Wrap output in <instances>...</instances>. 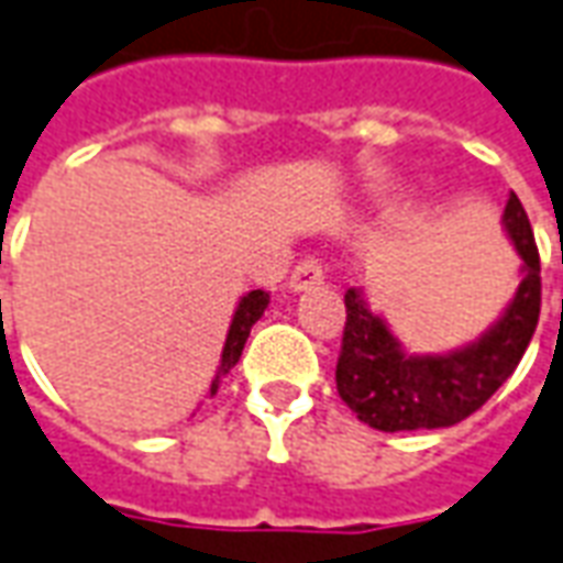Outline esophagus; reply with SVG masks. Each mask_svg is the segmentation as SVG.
<instances>
[{
	"mask_svg": "<svg viewBox=\"0 0 563 563\" xmlns=\"http://www.w3.org/2000/svg\"><path fill=\"white\" fill-rule=\"evenodd\" d=\"M321 282H324V266L314 261V257H302V261L294 266V273H290L288 288L306 290V288H314V285H321Z\"/></svg>",
	"mask_w": 563,
	"mask_h": 563,
	"instance_id": "obj_1",
	"label": "esophagus"
}]
</instances>
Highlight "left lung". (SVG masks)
I'll use <instances>...</instances> for the list:
<instances>
[{
    "instance_id": "obj_1",
    "label": "left lung",
    "mask_w": 563,
    "mask_h": 563,
    "mask_svg": "<svg viewBox=\"0 0 563 563\" xmlns=\"http://www.w3.org/2000/svg\"><path fill=\"white\" fill-rule=\"evenodd\" d=\"M504 224L525 261V275L504 318L470 349L442 357H409L385 321L366 309L361 290L345 294L336 390L364 424L388 433L452 428L482 409L512 376L540 321L543 282L528 211L516 194L506 202Z\"/></svg>"
}]
</instances>
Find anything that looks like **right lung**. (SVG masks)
I'll return each mask as SVG.
<instances>
[{
	"mask_svg": "<svg viewBox=\"0 0 563 563\" xmlns=\"http://www.w3.org/2000/svg\"><path fill=\"white\" fill-rule=\"evenodd\" d=\"M266 302H269V294H263V290H251L249 297H242V302H239L236 314H233V324H230V333H227L224 354H221V369H224V373L230 366H236V361L242 357L245 339H249L254 321H257L263 314V309H266ZM214 390H218V382L211 385V394H214Z\"/></svg>",
	"mask_w": 563,
	"mask_h": 563,
	"instance_id": "right-lung-1",
	"label": "right lung"
}]
</instances>
